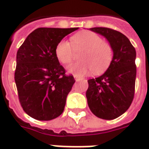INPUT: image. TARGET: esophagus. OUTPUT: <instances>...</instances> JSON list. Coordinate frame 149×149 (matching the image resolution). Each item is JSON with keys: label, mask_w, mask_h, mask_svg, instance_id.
Returning <instances> with one entry per match:
<instances>
[{"label": "esophagus", "mask_w": 149, "mask_h": 149, "mask_svg": "<svg viewBox=\"0 0 149 149\" xmlns=\"http://www.w3.org/2000/svg\"><path fill=\"white\" fill-rule=\"evenodd\" d=\"M74 79L76 80V81H80V80L83 79L82 78H80V77H79L78 75H76V74H74Z\"/></svg>", "instance_id": "obj_1"}]
</instances>
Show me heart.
Here are the masks:
<instances>
[{
    "label": "heart",
    "mask_w": 149,
    "mask_h": 149,
    "mask_svg": "<svg viewBox=\"0 0 149 149\" xmlns=\"http://www.w3.org/2000/svg\"><path fill=\"white\" fill-rule=\"evenodd\" d=\"M74 49H82L79 58L82 61L72 64L68 71L77 74H85L91 70L99 74L109 66L113 58V49L110 43L103 41L99 34L92 31H83L73 35L70 42L62 40L55 47V54L63 64L71 63Z\"/></svg>",
    "instance_id": "obj_1"
}]
</instances>
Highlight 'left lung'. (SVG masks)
<instances>
[{"instance_id": "left-lung-1", "label": "left lung", "mask_w": 149, "mask_h": 149, "mask_svg": "<svg viewBox=\"0 0 149 149\" xmlns=\"http://www.w3.org/2000/svg\"><path fill=\"white\" fill-rule=\"evenodd\" d=\"M90 30L106 38L112 46L113 58L103 74L87 80V103L95 116L114 120L123 115L133 100L136 53L129 39L119 31L105 27Z\"/></svg>"}]
</instances>
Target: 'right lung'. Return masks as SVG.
Listing matches in <instances>:
<instances>
[{
    "instance_id": "add662e5",
    "label": "right lung",
    "mask_w": 149,
    "mask_h": 149,
    "mask_svg": "<svg viewBox=\"0 0 149 149\" xmlns=\"http://www.w3.org/2000/svg\"><path fill=\"white\" fill-rule=\"evenodd\" d=\"M79 28H38L17 53L14 79L21 106L29 116L51 120L63 113L75 80L66 75L55 54L62 39Z\"/></svg>"
}]
</instances>
